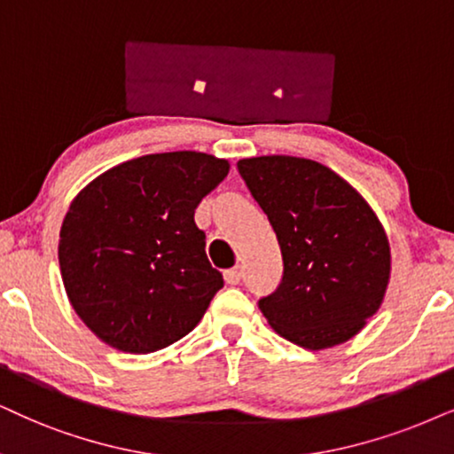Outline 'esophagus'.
Instances as JSON below:
<instances>
[{"instance_id":"1","label":"esophagus","mask_w":454,"mask_h":454,"mask_svg":"<svg viewBox=\"0 0 454 454\" xmlns=\"http://www.w3.org/2000/svg\"><path fill=\"white\" fill-rule=\"evenodd\" d=\"M240 278H243V268L237 266V268H231L223 272V280H226L228 285H239Z\"/></svg>"}]
</instances>
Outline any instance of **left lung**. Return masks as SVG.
<instances>
[{"label":"left lung","mask_w":454,"mask_h":454,"mask_svg":"<svg viewBox=\"0 0 454 454\" xmlns=\"http://www.w3.org/2000/svg\"><path fill=\"white\" fill-rule=\"evenodd\" d=\"M277 232L283 277L257 306L278 335L308 349L348 341L381 306L389 243L369 203L317 160L254 157L237 163Z\"/></svg>","instance_id":"8db88e82"}]
</instances>
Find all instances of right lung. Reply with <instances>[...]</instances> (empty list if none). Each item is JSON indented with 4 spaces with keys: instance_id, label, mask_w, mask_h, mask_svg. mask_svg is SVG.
<instances>
[{
    "instance_id": "obj_1",
    "label": "right lung",
    "mask_w": 454,
    "mask_h": 454,
    "mask_svg": "<svg viewBox=\"0 0 454 454\" xmlns=\"http://www.w3.org/2000/svg\"><path fill=\"white\" fill-rule=\"evenodd\" d=\"M194 151L146 154L85 186L62 222L59 260L74 312L111 348L148 354L188 335L222 274L194 209L228 176Z\"/></svg>"
}]
</instances>
